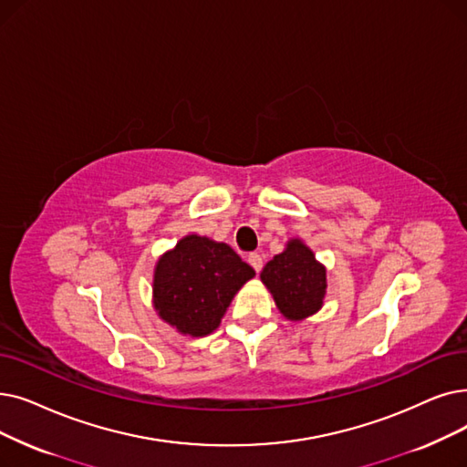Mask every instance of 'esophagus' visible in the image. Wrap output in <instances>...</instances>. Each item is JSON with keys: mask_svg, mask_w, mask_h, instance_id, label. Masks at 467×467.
Masks as SVG:
<instances>
[{"mask_svg": "<svg viewBox=\"0 0 467 467\" xmlns=\"http://www.w3.org/2000/svg\"><path fill=\"white\" fill-rule=\"evenodd\" d=\"M248 263L254 267L255 273H259L261 267H263V257H261L259 254H250V255H248Z\"/></svg>", "mask_w": 467, "mask_h": 467, "instance_id": "obj_1", "label": "esophagus"}]
</instances>
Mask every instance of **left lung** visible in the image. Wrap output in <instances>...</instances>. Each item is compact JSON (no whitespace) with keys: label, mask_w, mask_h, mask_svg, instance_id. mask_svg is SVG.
Wrapping results in <instances>:
<instances>
[{"label":"left lung","mask_w":467,"mask_h":467,"mask_svg":"<svg viewBox=\"0 0 467 467\" xmlns=\"http://www.w3.org/2000/svg\"><path fill=\"white\" fill-rule=\"evenodd\" d=\"M259 276L286 320H306L324 306L327 267L301 238H290L286 248L263 267Z\"/></svg>","instance_id":"obj_1"}]
</instances>
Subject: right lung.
Returning <instances> with one entry per match:
<instances>
[{"mask_svg":"<svg viewBox=\"0 0 467 467\" xmlns=\"http://www.w3.org/2000/svg\"><path fill=\"white\" fill-rule=\"evenodd\" d=\"M254 276L225 242L187 234L156 261L152 307L175 332L204 337L219 328L233 297Z\"/></svg>","mask_w":467,"mask_h":467,"instance_id":"add662e5","label":"right lung"}]
</instances>
